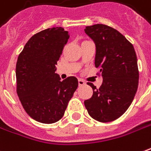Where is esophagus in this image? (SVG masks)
<instances>
[{"mask_svg":"<svg viewBox=\"0 0 151 151\" xmlns=\"http://www.w3.org/2000/svg\"><path fill=\"white\" fill-rule=\"evenodd\" d=\"M86 84V83L83 81V80H82V79H78V85L79 86H83V85H85Z\"/></svg>","mask_w":151,"mask_h":151,"instance_id":"obj_1","label":"esophagus"}]
</instances>
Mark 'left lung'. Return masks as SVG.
<instances>
[{"label": "left lung", "instance_id": "1", "mask_svg": "<svg viewBox=\"0 0 151 151\" xmlns=\"http://www.w3.org/2000/svg\"><path fill=\"white\" fill-rule=\"evenodd\" d=\"M85 32L96 44L95 66L103 82L99 88L87 83L93 95L84 105L92 119L111 122L123 115L134 99L139 79L137 55L132 44L109 26H87Z\"/></svg>", "mask_w": 151, "mask_h": 151}]
</instances>
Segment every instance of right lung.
I'll return each mask as SVG.
<instances>
[{
  "instance_id": "add662e5",
  "label": "right lung",
  "mask_w": 151,
  "mask_h": 151,
  "mask_svg": "<svg viewBox=\"0 0 151 151\" xmlns=\"http://www.w3.org/2000/svg\"><path fill=\"white\" fill-rule=\"evenodd\" d=\"M69 34L61 27L36 33L28 40L16 64V91L28 115L39 123H56L64 116L78 82L71 76L60 81L57 61Z\"/></svg>"
}]
</instances>
